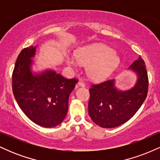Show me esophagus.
Wrapping results in <instances>:
<instances>
[{
  "mask_svg": "<svg viewBox=\"0 0 160 160\" xmlns=\"http://www.w3.org/2000/svg\"><path fill=\"white\" fill-rule=\"evenodd\" d=\"M78 86H81V87H84V86H85V83H84V82H82V81H79L78 83Z\"/></svg>",
  "mask_w": 160,
  "mask_h": 160,
  "instance_id": "1",
  "label": "esophagus"
}]
</instances>
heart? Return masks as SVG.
Masks as SVG:
<instances>
[{"label": "heart", "mask_w": 160, "mask_h": 160, "mask_svg": "<svg viewBox=\"0 0 160 160\" xmlns=\"http://www.w3.org/2000/svg\"><path fill=\"white\" fill-rule=\"evenodd\" d=\"M66 62L72 68L80 64L87 65L88 77L94 81H102L114 72L120 65V58L111 47L98 43L80 49L76 55H68Z\"/></svg>", "instance_id": "1"}]
</instances>
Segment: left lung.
<instances>
[{"label": "left lung", "instance_id": "8db88e82", "mask_svg": "<svg viewBox=\"0 0 160 160\" xmlns=\"http://www.w3.org/2000/svg\"><path fill=\"white\" fill-rule=\"evenodd\" d=\"M137 80L127 90L116 86L115 80L92 85L89 89V114L95 124L102 128H114L132 118L141 108L148 95V77L141 56L130 65Z\"/></svg>", "mask_w": 160, "mask_h": 160}]
</instances>
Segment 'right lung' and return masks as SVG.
Segmentation results:
<instances>
[{
	"instance_id": "add662e5",
	"label": "right lung",
	"mask_w": 160,
	"mask_h": 160,
	"mask_svg": "<svg viewBox=\"0 0 160 160\" xmlns=\"http://www.w3.org/2000/svg\"><path fill=\"white\" fill-rule=\"evenodd\" d=\"M36 49L32 46L19 53L12 72V92L19 108L32 122L52 128L65 118L69 95L78 80L65 79L51 69L34 72Z\"/></svg>"
}]
</instances>
